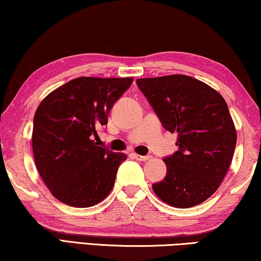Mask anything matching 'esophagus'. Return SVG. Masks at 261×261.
Instances as JSON below:
<instances>
[{"label":"esophagus","instance_id":"1","mask_svg":"<svg viewBox=\"0 0 261 261\" xmlns=\"http://www.w3.org/2000/svg\"><path fill=\"white\" fill-rule=\"evenodd\" d=\"M133 156H134V159H137V160H139V161H147L152 158L150 155H139V154H133Z\"/></svg>","mask_w":261,"mask_h":261}]
</instances>
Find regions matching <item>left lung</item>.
I'll return each instance as SVG.
<instances>
[{
  "label": "left lung",
  "instance_id": "left-lung-1",
  "mask_svg": "<svg viewBox=\"0 0 261 261\" xmlns=\"http://www.w3.org/2000/svg\"><path fill=\"white\" fill-rule=\"evenodd\" d=\"M137 85L179 149L164 159L167 174L153 184L177 208L199 205L220 186L231 165L237 132L227 103L212 87L187 75L138 79Z\"/></svg>",
  "mask_w": 261,
  "mask_h": 261
}]
</instances>
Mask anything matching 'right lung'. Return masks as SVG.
Instances as JSON below:
<instances>
[{"label":"right lung","instance_id":"add662e5","mask_svg":"<svg viewBox=\"0 0 261 261\" xmlns=\"http://www.w3.org/2000/svg\"><path fill=\"white\" fill-rule=\"evenodd\" d=\"M132 82V77L82 76L41 101L34 115L33 153L40 176L59 201L82 208L111 193L127 155L97 146L93 138Z\"/></svg>","mask_w":261,"mask_h":261}]
</instances>
